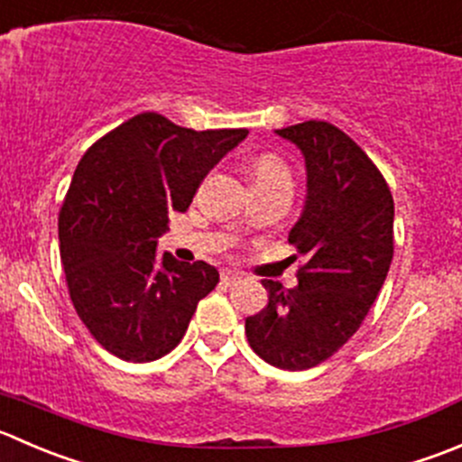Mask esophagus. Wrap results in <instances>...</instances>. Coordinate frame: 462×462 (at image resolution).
<instances>
[{
	"label": "esophagus",
	"mask_w": 462,
	"mask_h": 462,
	"mask_svg": "<svg viewBox=\"0 0 462 462\" xmlns=\"http://www.w3.org/2000/svg\"><path fill=\"white\" fill-rule=\"evenodd\" d=\"M241 277H244V275H241V273H236V271H223L221 273V282H223V284H227V286L236 284Z\"/></svg>",
	"instance_id": "1"
}]
</instances>
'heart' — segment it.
Returning a JSON list of instances; mask_svg holds the SVG:
<instances>
[{
    "label": "heart",
    "mask_w": 462,
    "mask_h": 462,
    "mask_svg": "<svg viewBox=\"0 0 462 462\" xmlns=\"http://www.w3.org/2000/svg\"><path fill=\"white\" fill-rule=\"evenodd\" d=\"M271 176H286L284 164H282L275 155H262V158L254 162V180Z\"/></svg>",
    "instance_id": "b5f03b06"
}]
</instances>
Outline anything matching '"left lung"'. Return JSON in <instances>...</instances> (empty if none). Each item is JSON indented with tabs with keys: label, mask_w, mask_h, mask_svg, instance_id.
<instances>
[{
	"label": "left lung",
	"mask_w": 462,
	"mask_h": 462,
	"mask_svg": "<svg viewBox=\"0 0 462 462\" xmlns=\"http://www.w3.org/2000/svg\"><path fill=\"white\" fill-rule=\"evenodd\" d=\"M307 169L302 212L289 244L304 259L298 286L263 280L268 304L245 318L248 343L266 364L307 370L329 359L361 327L393 262L391 189L373 160L327 122L275 131Z\"/></svg>",
	"instance_id": "left-lung-1"
}]
</instances>
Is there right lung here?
Instances as JSON below:
<instances>
[{
	"mask_svg": "<svg viewBox=\"0 0 462 462\" xmlns=\"http://www.w3.org/2000/svg\"><path fill=\"white\" fill-rule=\"evenodd\" d=\"M245 135L199 133L144 112L89 146L76 167L58 217L67 289L89 334L119 359L169 355L218 284L209 263L155 250L169 217L187 212L200 180Z\"/></svg>",
	"mask_w": 462,
	"mask_h": 462,
	"instance_id": "1",
	"label": "right lung"
}]
</instances>
